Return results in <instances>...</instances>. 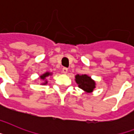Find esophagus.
I'll return each instance as SVG.
<instances>
[{
  "label": "esophagus",
  "mask_w": 134,
  "mask_h": 134,
  "mask_svg": "<svg viewBox=\"0 0 134 134\" xmlns=\"http://www.w3.org/2000/svg\"><path fill=\"white\" fill-rule=\"evenodd\" d=\"M67 71H68V69L67 68H66V67H64V68H63V72L64 74H67Z\"/></svg>",
  "instance_id": "1"
}]
</instances>
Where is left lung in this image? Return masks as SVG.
<instances>
[{"label":"left lung","instance_id":"1","mask_svg":"<svg viewBox=\"0 0 134 134\" xmlns=\"http://www.w3.org/2000/svg\"><path fill=\"white\" fill-rule=\"evenodd\" d=\"M75 79L79 87L86 92H92L95 88L96 84L94 81L86 74H77L75 76Z\"/></svg>","mask_w":134,"mask_h":134}]
</instances>
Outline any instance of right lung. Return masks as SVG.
Instances as JSON below:
<instances>
[{
    "label": "right lung",
    "mask_w": 134,
    "mask_h": 134,
    "mask_svg": "<svg viewBox=\"0 0 134 134\" xmlns=\"http://www.w3.org/2000/svg\"><path fill=\"white\" fill-rule=\"evenodd\" d=\"M52 74V73H50V72H46V73L43 74L42 75L40 76V79L42 80H45L46 79V78L47 77V76H50ZM47 83V81H45V82L44 83H42L43 85H46V84Z\"/></svg>",
    "instance_id": "obj_1"
}]
</instances>
